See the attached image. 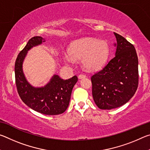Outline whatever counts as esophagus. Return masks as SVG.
Returning <instances> with one entry per match:
<instances>
[{
    "label": "esophagus",
    "instance_id": "esophagus-1",
    "mask_svg": "<svg viewBox=\"0 0 150 150\" xmlns=\"http://www.w3.org/2000/svg\"><path fill=\"white\" fill-rule=\"evenodd\" d=\"M86 77V75L84 74V73H81V74L79 75V78L81 79V78H84Z\"/></svg>",
    "mask_w": 150,
    "mask_h": 150
}]
</instances>
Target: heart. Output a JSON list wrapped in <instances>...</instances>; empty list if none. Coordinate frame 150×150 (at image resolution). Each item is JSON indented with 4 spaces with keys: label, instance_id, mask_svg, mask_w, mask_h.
Returning a JSON list of instances; mask_svg holds the SVG:
<instances>
[{
    "label": "heart",
    "instance_id": "heart-1",
    "mask_svg": "<svg viewBox=\"0 0 150 150\" xmlns=\"http://www.w3.org/2000/svg\"><path fill=\"white\" fill-rule=\"evenodd\" d=\"M68 54L75 59H82L87 69L95 70L105 64L108 56L109 46L105 40L88 38L72 43L68 48ZM70 57L65 55L69 62L72 61Z\"/></svg>",
    "mask_w": 150,
    "mask_h": 150
}]
</instances>
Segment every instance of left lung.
<instances>
[{
	"label": "left lung",
	"mask_w": 150,
	"mask_h": 150,
	"mask_svg": "<svg viewBox=\"0 0 150 150\" xmlns=\"http://www.w3.org/2000/svg\"><path fill=\"white\" fill-rule=\"evenodd\" d=\"M116 55L91 76L92 94L98 108L120 107L132 97L138 87V59L134 45L117 33Z\"/></svg>",
	"instance_id": "left-lung-1"
}]
</instances>
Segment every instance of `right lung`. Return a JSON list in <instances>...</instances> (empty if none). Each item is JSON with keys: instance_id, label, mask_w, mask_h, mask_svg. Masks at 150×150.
<instances>
[{"instance_id": "1", "label": "right lung", "mask_w": 150, "mask_h": 150, "mask_svg": "<svg viewBox=\"0 0 150 150\" xmlns=\"http://www.w3.org/2000/svg\"><path fill=\"white\" fill-rule=\"evenodd\" d=\"M45 40L40 36L32 38L18 55L14 66L17 91L22 100L35 111L46 115H60L69 106L73 88L78 80L77 76L65 80L55 75L45 87L35 88L27 82L22 71V62L27 52Z\"/></svg>"}]
</instances>
